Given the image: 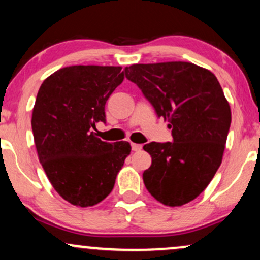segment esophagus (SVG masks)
<instances>
[{
    "mask_svg": "<svg viewBox=\"0 0 260 260\" xmlns=\"http://www.w3.org/2000/svg\"><path fill=\"white\" fill-rule=\"evenodd\" d=\"M131 147H132L133 151H140L142 150V145L140 144H136V143H131Z\"/></svg>",
    "mask_w": 260,
    "mask_h": 260,
    "instance_id": "34e87169",
    "label": "esophagus"
}]
</instances>
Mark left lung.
Listing matches in <instances>:
<instances>
[{"label":"left lung","mask_w":260,"mask_h":260,"mask_svg":"<svg viewBox=\"0 0 260 260\" xmlns=\"http://www.w3.org/2000/svg\"><path fill=\"white\" fill-rule=\"evenodd\" d=\"M126 78L136 83L168 121L174 142L145 144L151 165L143 181L151 196L168 207L196 199L222 161L231 109L215 74L190 62L132 64Z\"/></svg>","instance_id":"1"}]
</instances>
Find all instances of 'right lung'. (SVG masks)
Returning <instances> with one entry per match:
<instances>
[{"label": "right lung", "instance_id": "right-lung-1", "mask_svg": "<svg viewBox=\"0 0 260 260\" xmlns=\"http://www.w3.org/2000/svg\"><path fill=\"white\" fill-rule=\"evenodd\" d=\"M118 66H70L47 77L31 116L39 161L64 201L80 208L111 193L131 154L128 142L106 143L91 132L105 123V104L123 82Z\"/></svg>", "mask_w": 260, "mask_h": 260}]
</instances>
